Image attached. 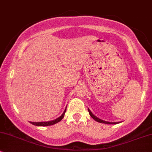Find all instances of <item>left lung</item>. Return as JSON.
<instances>
[{
    "label": "left lung",
    "mask_w": 152,
    "mask_h": 152,
    "mask_svg": "<svg viewBox=\"0 0 152 152\" xmlns=\"http://www.w3.org/2000/svg\"><path fill=\"white\" fill-rule=\"evenodd\" d=\"M88 112H89V114H90V116H91L92 118H94V120H95V121H96L97 122H99V123H104V124H118V122H108V121H103V120H102V119H100V118H99L98 117H96V116H94V115L92 114L91 113V111H90L89 109H88Z\"/></svg>",
    "instance_id": "obj_1"
}]
</instances>
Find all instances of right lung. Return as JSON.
<instances>
[{
  "label": "right lung",
  "instance_id": "right-lung-1",
  "mask_svg": "<svg viewBox=\"0 0 152 152\" xmlns=\"http://www.w3.org/2000/svg\"><path fill=\"white\" fill-rule=\"evenodd\" d=\"M66 111V109L64 111V112L63 113V114L60 117H58L56 119L53 120V121H45V122H30V123L32 124L36 125V126H51V125L55 124L58 123V122L61 121L63 119V118L64 117V114H65Z\"/></svg>",
  "mask_w": 152,
  "mask_h": 152
}]
</instances>
